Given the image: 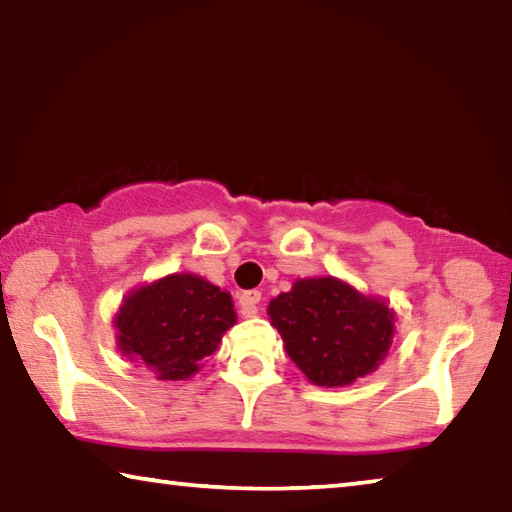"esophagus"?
I'll use <instances>...</instances> for the list:
<instances>
[{"label": "esophagus", "instance_id": "1", "mask_svg": "<svg viewBox=\"0 0 512 512\" xmlns=\"http://www.w3.org/2000/svg\"><path fill=\"white\" fill-rule=\"evenodd\" d=\"M259 300H262V293H259L257 289L241 293V298H239V309H241V314H244V316H255V314H257V305H259Z\"/></svg>", "mask_w": 512, "mask_h": 512}]
</instances>
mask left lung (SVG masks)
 <instances>
[{"label":"left lung","instance_id":"left-lung-1","mask_svg":"<svg viewBox=\"0 0 512 512\" xmlns=\"http://www.w3.org/2000/svg\"><path fill=\"white\" fill-rule=\"evenodd\" d=\"M291 361L316 386H350L370 375L393 343L395 314L336 277H309L268 302Z\"/></svg>","mask_w":512,"mask_h":512}]
</instances>
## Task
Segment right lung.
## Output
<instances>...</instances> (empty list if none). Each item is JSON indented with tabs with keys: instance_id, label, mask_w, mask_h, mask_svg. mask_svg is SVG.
Listing matches in <instances>:
<instances>
[{
	"instance_id": "1",
	"label": "right lung",
	"mask_w": 512,
	"mask_h": 512,
	"mask_svg": "<svg viewBox=\"0 0 512 512\" xmlns=\"http://www.w3.org/2000/svg\"><path fill=\"white\" fill-rule=\"evenodd\" d=\"M235 320L228 291L173 273L128 293L112 323L121 354L162 381H180L201 370Z\"/></svg>"
}]
</instances>
